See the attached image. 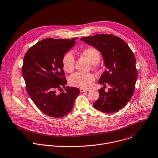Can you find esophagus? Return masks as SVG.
Returning <instances> with one entry per match:
<instances>
[{
  "label": "esophagus",
  "instance_id": "1",
  "mask_svg": "<svg viewBox=\"0 0 158 158\" xmlns=\"http://www.w3.org/2000/svg\"><path fill=\"white\" fill-rule=\"evenodd\" d=\"M89 89H80V92H87L89 91Z\"/></svg>",
  "mask_w": 158,
  "mask_h": 158
}]
</instances>
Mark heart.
<instances>
[{"label": "heart", "mask_w": 158, "mask_h": 158, "mask_svg": "<svg viewBox=\"0 0 158 158\" xmlns=\"http://www.w3.org/2000/svg\"><path fill=\"white\" fill-rule=\"evenodd\" d=\"M81 55L85 56L92 63L93 68H96L100 60L99 51L93 47H88L81 51ZM61 64L64 71L71 73L75 66V58L71 51H68L63 56ZM95 81V76L92 73H76L70 76L69 84L74 87L81 89L89 88Z\"/></svg>", "instance_id": "obj_1"}]
</instances>
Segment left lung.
<instances>
[{
    "label": "left lung",
    "instance_id": "1",
    "mask_svg": "<svg viewBox=\"0 0 158 158\" xmlns=\"http://www.w3.org/2000/svg\"><path fill=\"white\" fill-rule=\"evenodd\" d=\"M81 40L100 51L107 69L98 83L110 85L107 92L102 88L98 90L99 97L94 107L108 114L121 110L131 98L137 79L133 51L125 41L111 34H97Z\"/></svg>",
    "mask_w": 158,
    "mask_h": 158
}]
</instances>
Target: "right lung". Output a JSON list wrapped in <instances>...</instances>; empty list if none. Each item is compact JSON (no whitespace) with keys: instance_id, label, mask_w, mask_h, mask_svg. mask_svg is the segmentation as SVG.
<instances>
[{"instance_id":"obj_1","label":"right lung","mask_w":158,"mask_h":158,"mask_svg":"<svg viewBox=\"0 0 158 158\" xmlns=\"http://www.w3.org/2000/svg\"><path fill=\"white\" fill-rule=\"evenodd\" d=\"M76 38H46L38 41L27 51L22 68L26 90L35 106L51 117L61 118L69 114L78 88L65 87L66 79L61 64L63 56L76 43Z\"/></svg>"}]
</instances>
